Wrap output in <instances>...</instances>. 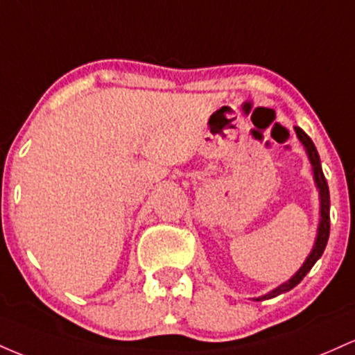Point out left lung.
Here are the masks:
<instances>
[{
    "label": "left lung",
    "mask_w": 355,
    "mask_h": 355,
    "mask_svg": "<svg viewBox=\"0 0 355 355\" xmlns=\"http://www.w3.org/2000/svg\"><path fill=\"white\" fill-rule=\"evenodd\" d=\"M295 132L298 135V139L302 141V144L305 146L306 154H309L310 162H312L313 178H315L317 188H318V191H320V226H318L317 241H315V246H313L312 253H310L309 258H306L304 266H302V268L298 270V272L293 275V277L290 278L286 284L280 285L278 288H275L273 292L266 293V295L257 298V300H266V298H273V297L280 295V293L288 292V290H292L293 286H297L298 284H300V282L304 280L305 275L309 273L310 270H312L313 265H315V261L322 257V253H324L325 246H327V241H329V233H330V196H329L327 181H325L324 173H322L320 157H318V153H317L315 146H313L312 139H310L309 135H306L304 130L300 129V127H295Z\"/></svg>",
    "instance_id": "1"
}]
</instances>
